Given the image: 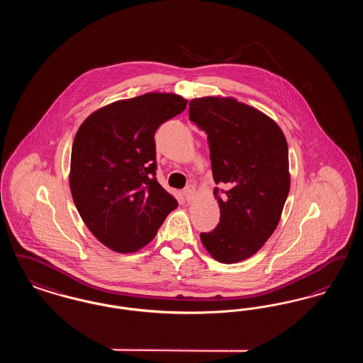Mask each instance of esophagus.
<instances>
[{
	"instance_id": "esophagus-1",
	"label": "esophagus",
	"mask_w": 363,
	"mask_h": 363,
	"mask_svg": "<svg viewBox=\"0 0 363 363\" xmlns=\"http://www.w3.org/2000/svg\"><path fill=\"white\" fill-rule=\"evenodd\" d=\"M182 193H184L186 201H191L194 199V196H196V189L193 186H186Z\"/></svg>"
}]
</instances>
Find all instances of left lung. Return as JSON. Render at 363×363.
Listing matches in <instances>:
<instances>
[{
  "label": "left lung",
  "mask_w": 363,
  "mask_h": 363,
  "mask_svg": "<svg viewBox=\"0 0 363 363\" xmlns=\"http://www.w3.org/2000/svg\"><path fill=\"white\" fill-rule=\"evenodd\" d=\"M189 120L208 135L220 222L200 238L219 262L256 255L274 234L290 191L289 147L277 122L234 98L191 99Z\"/></svg>",
  "instance_id": "left-lung-1"
}]
</instances>
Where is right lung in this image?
<instances>
[{
    "label": "right lung",
    "mask_w": 363,
    "mask_h": 363,
    "mask_svg": "<svg viewBox=\"0 0 363 363\" xmlns=\"http://www.w3.org/2000/svg\"><path fill=\"white\" fill-rule=\"evenodd\" d=\"M177 94L148 92L104 106L74 136L69 186L94 237L118 253H133L155 238L178 207L156 181V129L186 108Z\"/></svg>",
    "instance_id": "add662e5"
}]
</instances>
